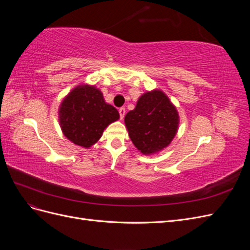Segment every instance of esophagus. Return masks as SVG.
Masks as SVG:
<instances>
[{"label":"esophagus","instance_id":"esophagus-1","mask_svg":"<svg viewBox=\"0 0 250 250\" xmlns=\"http://www.w3.org/2000/svg\"><path fill=\"white\" fill-rule=\"evenodd\" d=\"M119 113H120V118H121V120H123V119H124V116H125V113H126L125 108H124V107H121V108L119 109Z\"/></svg>","mask_w":250,"mask_h":250}]
</instances>
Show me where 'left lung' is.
Returning <instances> with one entry per match:
<instances>
[{"mask_svg": "<svg viewBox=\"0 0 250 250\" xmlns=\"http://www.w3.org/2000/svg\"><path fill=\"white\" fill-rule=\"evenodd\" d=\"M124 122L133 145L144 155H152L167 148L175 138L179 115L163 90L153 89L139 98Z\"/></svg>", "mask_w": 250, "mask_h": 250, "instance_id": "8db88e82", "label": "left lung"}]
</instances>
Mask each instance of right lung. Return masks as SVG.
Instances as JSON below:
<instances>
[{"label": "right lung", "instance_id": "1", "mask_svg": "<svg viewBox=\"0 0 250 250\" xmlns=\"http://www.w3.org/2000/svg\"><path fill=\"white\" fill-rule=\"evenodd\" d=\"M119 118V111L105 102L101 90L84 83L74 87L63 98L58 109L64 137L85 149L95 145L105 128Z\"/></svg>", "mask_w": 250, "mask_h": 250}]
</instances>
